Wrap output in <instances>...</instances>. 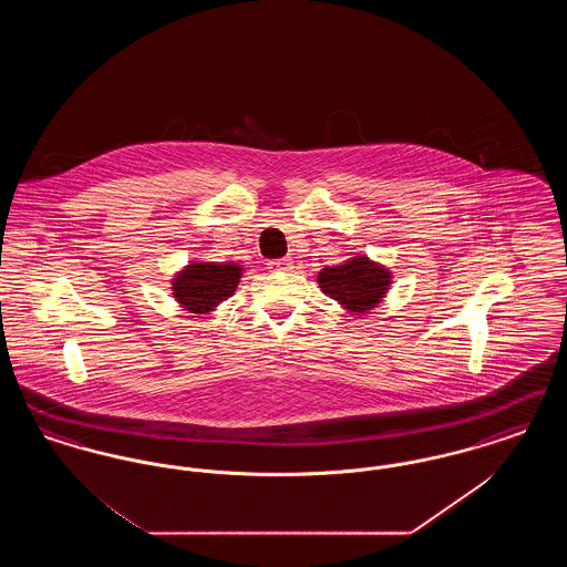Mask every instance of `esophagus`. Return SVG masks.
I'll return each instance as SVG.
<instances>
[{
    "mask_svg": "<svg viewBox=\"0 0 567 567\" xmlns=\"http://www.w3.org/2000/svg\"><path fill=\"white\" fill-rule=\"evenodd\" d=\"M293 268V261L289 257H282V259H274L268 264V270L271 271H287Z\"/></svg>",
    "mask_w": 567,
    "mask_h": 567,
    "instance_id": "34e87169",
    "label": "esophagus"
}]
</instances>
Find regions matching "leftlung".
<instances>
[{
    "label": "left lung",
    "mask_w": 567,
    "mask_h": 567,
    "mask_svg": "<svg viewBox=\"0 0 567 567\" xmlns=\"http://www.w3.org/2000/svg\"><path fill=\"white\" fill-rule=\"evenodd\" d=\"M319 285L324 296L333 297L351 312H368L386 293L391 276L368 257H354L342 266L319 271Z\"/></svg>",
    "instance_id": "obj_1"
}]
</instances>
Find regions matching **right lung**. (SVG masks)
<instances>
[{"label": "right lung", "mask_w": 567, "mask_h": 567, "mask_svg": "<svg viewBox=\"0 0 567 567\" xmlns=\"http://www.w3.org/2000/svg\"><path fill=\"white\" fill-rule=\"evenodd\" d=\"M243 268L234 264H190L174 278V297L193 315H206L234 296Z\"/></svg>", "instance_id": "right-lung-1"}]
</instances>
